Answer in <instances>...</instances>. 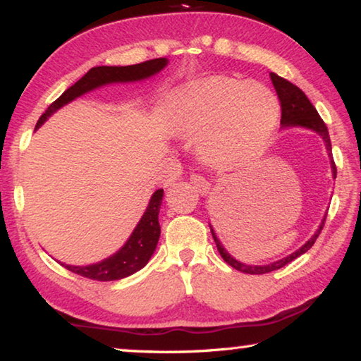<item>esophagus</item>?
<instances>
[{"instance_id":"obj_1","label":"esophagus","mask_w":361,"mask_h":361,"mask_svg":"<svg viewBox=\"0 0 361 361\" xmlns=\"http://www.w3.org/2000/svg\"><path fill=\"white\" fill-rule=\"evenodd\" d=\"M191 183L192 186L197 189L199 192H207L209 189V181L205 178V176L200 173H192L191 175Z\"/></svg>"}]
</instances>
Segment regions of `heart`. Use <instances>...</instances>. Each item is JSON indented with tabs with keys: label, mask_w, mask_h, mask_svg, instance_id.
<instances>
[{
	"label": "heart",
	"mask_w": 361,
	"mask_h": 361,
	"mask_svg": "<svg viewBox=\"0 0 361 361\" xmlns=\"http://www.w3.org/2000/svg\"><path fill=\"white\" fill-rule=\"evenodd\" d=\"M279 101L257 82L213 75L176 91L172 124L183 135H199L203 159L240 166L264 152L276 128Z\"/></svg>",
	"instance_id": "b5f03b06"
}]
</instances>
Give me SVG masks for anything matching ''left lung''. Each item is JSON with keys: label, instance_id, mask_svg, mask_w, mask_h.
<instances>
[{"label": "left lung", "instance_id": "8db88e82", "mask_svg": "<svg viewBox=\"0 0 361 361\" xmlns=\"http://www.w3.org/2000/svg\"><path fill=\"white\" fill-rule=\"evenodd\" d=\"M270 77H271L273 87H274V90H276L279 102H281V126H283V129H287V128H306V129L314 130V133H317L320 137H322L324 142H325L326 152H329V156H330L333 178H336V166H335V161H333V158H331V142H330L329 129H326L322 118L319 116L316 107L312 106L310 99L306 97V94L297 87V85L290 83L289 80H286V78L279 77L278 74H274V72H271ZM324 224H325V218L322 219V222H320L317 231L314 232L312 237L307 240L303 246L297 249L295 252L287 255V257L279 259L276 262H270V264H267V265H247V264H243V262L233 259L232 255L227 252V249L222 246L219 238L216 237L213 227L209 226V228H212L213 240H214L216 246H218V251L221 254V257L224 259L228 265L233 267L235 270L243 271V273H247V274H264V273L279 270V268H283L284 265L290 264L292 260L300 257L301 254L310 251V247H312V245L316 243L317 237L320 235V232H322Z\"/></svg>", "mask_w": 361, "mask_h": 361}]
</instances>
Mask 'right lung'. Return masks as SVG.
Masks as SVG:
<instances>
[{
    "label": "right lung",
    "mask_w": 361,
    "mask_h": 361,
    "mask_svg": "<svg viewBox=\"0 0 361 361\" xmlns=\"http://www.w3.org/2000/svg\"><path fill=\"white\" fill-rule=\"evenodd\" d=\"M167 58H156L140 64H133V66H97L91 68L80 80L75 82L69 87L64 93L58 97L55 102H51L49 109L45 110L42 116L39 118L36 129L41 128L47 121V118L54 115L58 109H61L66 104L72 102L77 97L90 93L96 88H101L104 85L110 83H128V82H140L145 80L161 72L167 66ZM162 189L154 191L152 199L148 202L145 213L139 221V224L130 233L126 243H124L115 254L110 257L104 259L97 264L78 267V265H66L69 271L80 274L83 278L94 279V281H116L128 278L135 271L142 270L152 259L153 252L156 251L158 241L161 237V226H159V209L162 203Z\"/></svg>",
    "instance_id": "add662e5"
}]
</instances>
